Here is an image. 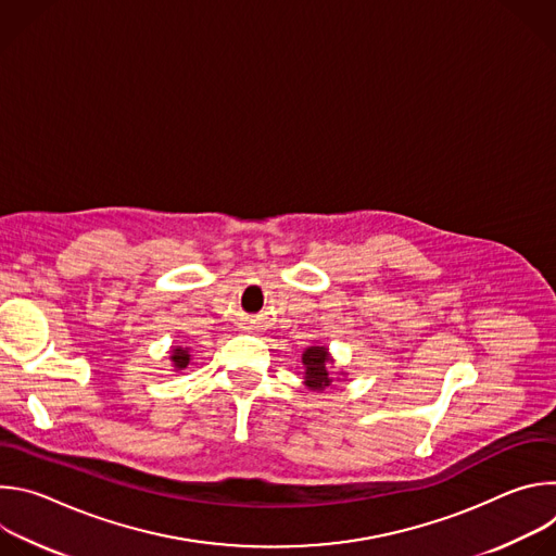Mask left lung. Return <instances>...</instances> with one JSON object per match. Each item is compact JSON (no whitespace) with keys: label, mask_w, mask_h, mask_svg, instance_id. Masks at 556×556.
Listing matches in <instances>:
<instances>
[{"label":"left lung","mask_w":556,"mask_h":556,"mask_svg":"<svg viewBox=\"0 0 556 556\" xmlns=\"http://www.w3.org/2000/svg\"><path fill=\"white\" fill-rule=\"evenodd\" d=\"M301 363H303V384L309 391L321 393V391L332 387L334 378H332L330 367L334 365V358H332V354L326 345L305 348L303 354H301ZM341 378H345V371H339L337 380H341Z\"/></svg>","instance_id":"1"}]
</instances>
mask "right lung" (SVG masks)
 I'll return each mask as SVG.
<instances>
[{"label": "right lung", "mask_w": 556, "mask_h": 556, "mask_svg": "<svg viewBox=\"0 0 556 556\" xmlns=\"http://www.w3.org/2000/svg\"><path fill=\"white\" fill-rule=\"evenodd\" d=\"M169 361H172L174 371L187 369V365L193 361V352H191V348H187V345H174V348L169 350Z\"/></svg>", "instance_id": "right-lung-1"}]
</instances>
